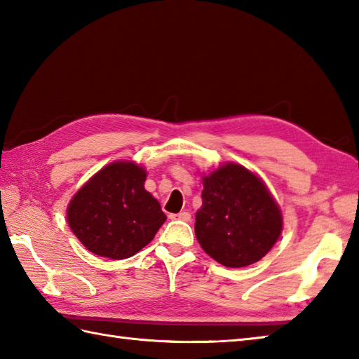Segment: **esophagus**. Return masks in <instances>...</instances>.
<instances>
[{
	"label": "esophagus",
	"instance_id": "esophagus-1",
	"mask_svg": "<svg viewBox=\"0 0 359 359\" xmlns=\"http://www.w3.org/2000/svg\"><path fill=\"white\" fill-rule=\"evenodd\" d=\"M171 219H177V220H184V222H189L191 220V215L188 211H182L179 215H171Z\"/></svg>",
	"mask_w": 359,
	"mask_h": 359
}]
</instances>
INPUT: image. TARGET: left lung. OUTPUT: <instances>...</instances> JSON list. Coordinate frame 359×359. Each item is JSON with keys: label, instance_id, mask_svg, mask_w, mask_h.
Instances as JSON below:
<instances>
[{"label": "left lung", "instance_id": "left-lung-1", "mask_svg": "<svg viewBox=\"0 0 359 359\" xmlns=\"http://www.w3.org/2000/svg\"><path fill=\"white\" fill-rule=\"evenodd\" d=\"M194 230L205 253L239 269L269 253L282 231V216L261 179L228 163L203 177Z\"/></svg>", "mask_w": 359, "mask_h": 359}]
</instances>
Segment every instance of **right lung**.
<instances>
[{
    "label": "right lung",
    "mask_w": 359,
    "mask_h": 359,
    "mask_svg": "<svg viewBox=\"0 0 359 359\" xmlns=\"http://www.w3.org/2000/svg\"><path fill=\"white\" fill-rule=\"evenodd\" d=\"M147 172L131 162L98 171L67 207V222L94 255L120 261L134 256L154 238L166 216L144 189Z\"/></svg>",
    "instance_id": "obj_1"
}]
</instances>
